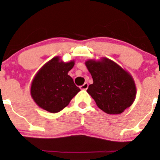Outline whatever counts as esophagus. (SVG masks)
I'll list each match as a JSON object with an SVG mask.
<instances>
[{"label":"esophagus","instance_id":"34e87169","mask_svg":"<svg viewBox=\"0 0 160 160\" xmlns=\"http://www.w3.org/2000/svg\"><path fill=\"white\" fill-rule=\"evenodd\" d=\"M88 83H85L84 84H83L82 86H80V89L81 90H87L88 88Z\"/></svg>","mask_w":160,"mask_h":160}]
</instances>
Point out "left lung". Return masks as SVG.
<instances>
[{"instance_id":"left-lung-1","label":"left lung","mask_w":160,"mask_h":160,"mask_svg":"<svg viewBox=\"0 0 160 160\" xmlns=\"http://www.w3.org/2000/svg\"><path fill=\"white\" fill-rule=\"evenodd\" d=\"M85 65L93 81L87 91L100 109L109 114H118L133 104L136 87L129 72L104 57L89 59Z\"/></svg>"}]
</instances>
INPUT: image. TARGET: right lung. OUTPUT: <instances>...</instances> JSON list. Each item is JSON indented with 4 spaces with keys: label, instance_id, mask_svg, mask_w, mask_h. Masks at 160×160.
<instances>
[{
    "label": "right lung",
    "instance_id": "add662e5",
    "mask_svg": "<svg viewBox=\"0 0 160 160\" xmlns=\"http://www.w3.org/2000/svg\"><path fill=\"white\" fill-rule=\"evenodd\" d=\"M73 66V60L64 62L56 56L38 71L31 86V96L37 105L49 112L57 113L70 104L80 91L68 75Z\"/></svg>",
    "mask_w": 160,
    "mask_h": 160
}]
</instances>
